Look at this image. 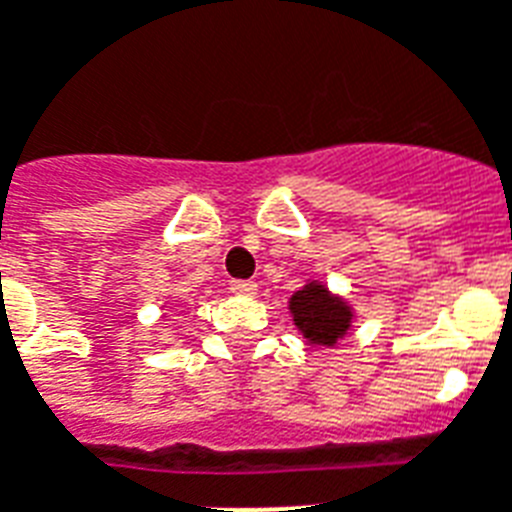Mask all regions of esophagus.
I'll return each instance as SVG.
<instances>
[{
  "mask_svg": "<svg viewBox=\"0 0 512 512\" xmlns=\"http://www.w3.org/2000/svg\"><path fill=\"white\" fill-rule=\"evenodd\" d=\"M230 290L238 295V298H253V295H256V285L248 280H235L230 285Z\"/></svg>",
  "mask_w": 512,
  "mask_h": 512,
  "instance_id": "esophagus-1",
  "label": "esophagus"
}]
</instances>
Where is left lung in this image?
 <instances>
[{
  "label": "left lung",
  "mask_w": 512,
  "mask_h": 512,
  "mask_svg": "<svg viewBox=\"0 0 512 512\" xmlns=\"http://www.w3.org/2000/svg\"><path fill=\"white\" fill-rule=\"evenodd\" d=\"M293 324L311 348H332L350 335L356 311L342 295L332 293L322 280H306L287 301Z\"/></svg>",
  "instance_id": "obj_1"
}]
</instances>
